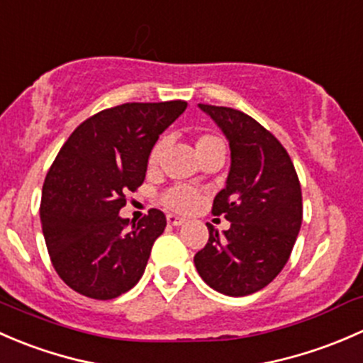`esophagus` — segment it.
Listing matches in <instances>:
<instances>
[{"mask_svg": "<svg viewBox=\"0 0 363 363\" xmlns=\"http://www.w3.org/2000/svg\"><path fill=\"white\" fill-rule=\"evenodd\" d=\"M186 220L183 218V216H178V215H167V223H169V225H174V227H178V225H183V223H185Z\"/></svg>", "mask_w": 363, "mask_h": 363, "instance_id": "34e87169", "label": "esophagus"}]
</instances>
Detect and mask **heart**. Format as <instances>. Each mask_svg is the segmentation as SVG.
I'll list each match as a JSON object with an SVG mask.
<instances>
[{"instance_id":"heart-1","label":"heart","mask_w":363,"mask_h":363,"mask_svg":"<svg viewBox=\"0 0 363 363\" xmlns=\"http://www.w3.org/2000/svg\"><path fill=\"white\" fill-rule=\"evenodd\" d=\"M162 150V141L154 145L150 155H148V164L150 166H155L159 162ZM196 152L201 159V157L213 154V152H225V143L222 141V138L215 136V134H201L196 140ZM162 203L169 209H173V211H192L199 204V194L196 190L189 189V186H173V189H169L162 196Z\"/></svg>"}]
</instances>
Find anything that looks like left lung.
<instances>
[{"label":"left lung","mask_w":363,"mask_h":363,"mask_svg":"<svg viewBox=\"0 0 363 363\" xmlns=\"http://www.w3.org/2000/svg\"><path fill=\"white\" fill-rule=\"evenodd\" d=\"M222 129L230 147L225 189L213 215L230 227L209 239L194 257L197 272L216 292L230 297L267 286L289 262L302 223V192L290 155L255 118L227 106L199 104Z\"/></svg>","instance_id":"left-lung-1"}]
</instances>
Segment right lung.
<instances>
[{
	"instance_id": "1",
	"label": "right lung",
	"mask_w": 363,
	"mask_h": 363,
	"mask_svg": "<svg viewBox=\"0 0 363 363\" xmlns=\"http://www.w3.org/2000/svg\"><path fill=\"white\" fill-rule=\"evenodd\" d=\"M185 108V101L108 108L82 122L59 150L40 218L52 265L74 292L108 301L143 276L166 215L152 208L129 222L118 211L143 183L155 141Z\"/></svg>"
}]
</instances>
